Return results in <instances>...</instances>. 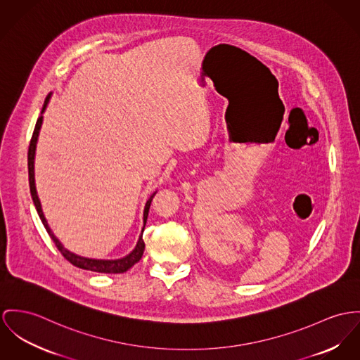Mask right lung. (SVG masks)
Masks as SVG:
<instances>
[{
	"label": "right lung",
	"mask_w": 360,
	"mask_h": 360,
	"mask_svg": "<svg viewBox=\"0 0 360 360\" xmlns=\"http://www.w3.org/2000/svg\"><path fill=\"white\" fill-rule=\"evenodd\" d=\"M52 97V93H49L45 98V103H44V107H42V111H41V116L38 117L37 120V124H35V129H34V133H32V137L30 141V146H28V184H30V192H31V197H32V201H34V205H35V210L41 218V221L44 223L48 234L51 236V238L53 240V243L56 244L57 249L61 252V255L71 263L74 264L75 267H79L83 270H89V271H94V273H104V274H120V273H124L127 271L129 269H131L136 263H139L143 255V249H145V243L142 240V233L139 236V241H137V245L136 248L133 249L129 255L120 257V259H91V257H84V256H79L71 250L65 248L60 241L58 238L56 237L52 231V229L49 227L48 221L44 215V211H42V207H41V201H39V197L37 194V188H35V174H34V163H35V150H37V142H38V136H39V130H41V126H42V120H44V116L42 113L46 110L48 104H49V100ZM156 194V192L149 195L146 204H145V208H143V227H142V231L145 229V224H146V219H148V212H149V208H150V202H152V198L153 195Z\"/></svg>",
	"instance_id": "obj_1"
}]
</instances>
